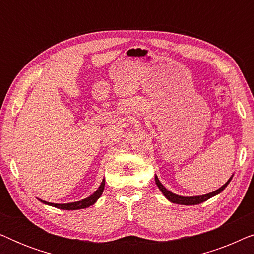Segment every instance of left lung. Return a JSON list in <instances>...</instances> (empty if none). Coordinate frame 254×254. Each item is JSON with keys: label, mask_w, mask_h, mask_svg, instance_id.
<instances>
[{"label": "left lung", "mask_w": 254, "mask_h": 254, "mask_svg": "<svg viewBox=\"0 0 254 254\" xmlns=\"http://www.w3.org/2000/svg\"><path fill=\"white\" fill-rule=\"evenodd\" d=\"M232 179V177L230 179L228 180L227 183L224 184L223 186L220 187V189L214 190V192L211 193H208V194H204V195H199V196H180V195H177V194H173L172 192H170L169 190H166L164 186L162 185V183L159 182L157 176L155 177V182L157 184L158 189L161 190V192L164 194V196L168 199L169 201H171L173 203H178V204H185V206H192V204H199L201 202H204V201H207L208 199H210L211 196L214 195H217L218 193H221L222 190H223L225 187L228 186V184L230 183V180Z\"/></svg>", "instance_id": "8db88e82"}]
</instances>
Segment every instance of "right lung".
Instances as JSON below:
<instances>
[{"instance_id": "1", "label": "right lung", "mask_w": 254, "mask_h": 254, "mask_svg": "<svg viewBox=\"0 0 254 254\" xmlns=\"http://www.w3.org/2000/svg\"><path fill=\"white\" fill-rule=\"evenodd\" d=\"M104 186H105V180L103 179V182H102V184H100V186L98 187V190H97L96 192L92 194V195H90L89 197H86V199H83V200H81V201H77V202H70V203H52V202H46V201H43V200H40V201H41V202L48 204V206H53V207L60 208V209H64V210L83 209V208H86V207L92 206V204L95 203L96 201L99 199L100 195H102L103 190H104Z\"/></svg>"}]
</instances>
